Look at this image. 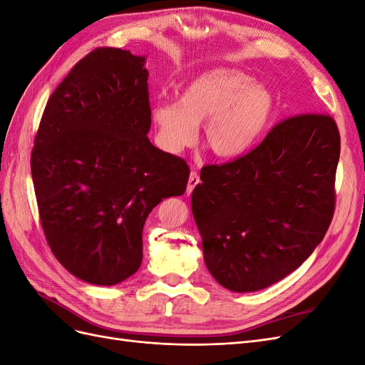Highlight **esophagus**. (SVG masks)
I'll use <instances>...</instances> for the list:
<instances>
[{
	"mask_svg": "<svg viewBox=\"0 0 365 365\" xmlns=\"http://www.w3.org/2000/svg\"><path fill=\"white\" fill-rule=\"evenodd\" d=\"M201 182V180H200V175H197V172H192L190 173V178H189V184H187V195H190L193 190H195V187Z\"/></svg>",
	"mask_w": 365,
	"mask_h": 365,
	"instance_id": "obj_1",
	"label": "esophagus"
}]
</instances>
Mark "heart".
I'll use <instances>...</instances> for the list:
<instances>
[{
	"mask_svg": "<svg viewBox=\"0 0 365 365\" xmlns=\"http://www.w3.org/2000/svg\"><path fill=\"white\" fill-rule=\"evenodd\" d=\"M272 111V96L252 76L215 70L187 83L176 103H153L150 121L160 146L169 153L192 146L196 128L205 123V148L217 158L231 160L256 145Z\"/></svg>",
	"mask_w": 365,
	"mask_h": 365,
	"instance_id": "obj_1",
	"label": "heart"
}]
</instances>
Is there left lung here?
<instances>
[{"instance_id":"obj_1","label":"left lung","mask_w":365,"mask_h":365,"mask_svg":"<svg viewBox=\"0 0 365 365\" xmlns=\"http://www.w3.org/2000/svg\"><path fill=\"white\" fill-rule=\"evenodd\" d=\"M339 150L335 120L307 113L280 121L245 155L204 165L192 212L219 284L268 288L311 256L334 217Z\"/></svg>"}]
</instances>
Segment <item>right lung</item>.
<instances>
[{
    "mask_svg": "<svg viewBox=\"0 0 365 365\" xmlns=\"http://www.w3.org/2000/svg\"><path fill=\"white\" fill-rule=\"evenodd\" d=\"M148 76L143 56L93 50L50 96L36 132L30 165L43 235L86 283L135 274L149 213L187 189V163L148 138Z\"/></svg>",
    "mask_w": 365,
    "mask_h": 365,
    "instance_id": "add662e5",
    "label": "right lung"
}]
</instances>
